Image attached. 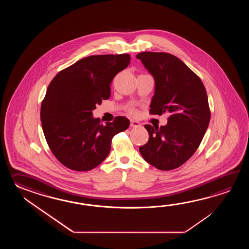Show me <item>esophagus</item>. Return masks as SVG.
Segmentation results:
<instances>
[{
	"label": "esophagus",
	"mask_w": 249,
	"mask_h": 249,
	"mask_svg": "<svg viewBox=\"0 0 249 249\" xmlns=\"http://www.w3.org/2000/svg\"><path fill=\"white\" fill-rule=\"evenodd\" d=\"M130 125H131V127H134V128H136V127L141 126V124L138 122V121H135V120H131Z\"/></svg>",
	"instance_id": "1"
}]
</instances>
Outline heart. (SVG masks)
I'll return each mask as SVG.
<instances>
[{
    "label": "heart",
    "instance_id": "b5f03b06",
    "mask_svg": "<svg viewBox=\"0 0 249 249\" xmlns=\"http://www.w3.org/2000/svg\"><path fill=\"white\" fill-rule=\"evenodd\" d=\"M128 112L132 115V116H137L138 111L136 108H134V107H130L129 109H128Z\"/></svg>",
    "mask_w": 249,
    "mask_h": 249
}]
</instances>
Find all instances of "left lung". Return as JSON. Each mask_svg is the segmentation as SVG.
Wrapping results in <instances>:
<instances>
[{
	"mask_svg": "<svg viewBox=\"0 0 249 249\" xmlns=\"http://www.w3.org/2000/svg\"><path fill=\"white\" fill-rule=\"evenodd\" d=\"M136 58L156 83L149 113L170 114L166 125L145 124L149 138L140 153L158 169H176L195 153L207 131L211 117L207 90L201 79L170 53L144 52Z\"/></svg>",
	"mask_w": 249,
	"mask_h": 249,
	"instance_id": "left-lung-1",
	"label": "left lung"
}]
</instances>
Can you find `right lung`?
<instances>
[{
    "instance_id": "1",
    "label": "right lung",
    "mask_w": 249,
    "mask_h": 249,
    "mask_svg": "<svg viewBox=\"0 0 249 249\" xmlns=\"http://www.w3.org/2000/svg\"><path fill=\"white\" fill-rule=\"evenodd\" d=\"M129 54L92 55L61 70L41 105L42 131L55 158L69 169L85 172L101 164L113 137L130 125L124 117L102 124L92 110L110 97L114 77L128 67Z\"/></svg>"
}]
</instances>
